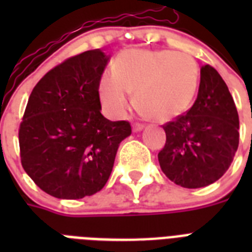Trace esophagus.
<instances>
[{"label": "esophagus", "instance_id": "1", "mask_svg": "<svg viewBox=\"0 0 252 252\" xmlns=\"http://www.w3.org/2000/svg\"><path fill=\"white\" fill-rule=\"evenodd\" d=\"M144 128H145V126H144V124H141V123H134L133 126H132L133 132H141Z\"/></svg>", "mask_w": 252, "mask_h": 252}]
</instances>
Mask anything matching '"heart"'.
I'll list each match as a JSON object with an SVG mask.
<instances>
[{
	"mask_svg": "<svg viewBox=\"0 0 252 252\" xmlns=\"http://www.w3.org/2000/svg\"><path fill=\"white\" fill-rule=\"evenodd\" d=\"M199 87V66L187 53L130 49L120 53L112 72L99 81V96L112 116L122 118L132 106L156 122H170L188 110Z\"/></svg>",
	"mask_w": 252,
	"mask_h": 252,
	"instance_id": "obj_1",
	"label": "heart"
}]
</instances>
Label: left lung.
I'll return each instance as SVG.
<instances>
[{
    "instance_id": "1",
    "label": "left lung",
    "mask_w": 252,
    "mask_h": 252,
    "mask_svg": "<svg viewBox=\"0 0 252 252\" xmlns=\"http://www.w3.org/2000/svg\"><path fill=\"white\" fill-rule=\"evenodd\" d=\"M163 129L166 144L158 161L171 182L184 188L205 187L227 171L238 149L239 118L230 91L213 66H201L193 106Z\"/></svg>"
}]
</instances>
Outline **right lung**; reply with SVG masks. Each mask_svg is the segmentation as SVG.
<instances>
[{
	"label": "right lung",
	"instance_id": "add662e5",
	"mask_svg": "<svg viewBox=\"0 0 252 252\" xmlns=\"http://www.w3.org/2000/svg\"><path fill=\"white\" fill-rule=\"evenodd\" d=\"M110 56L91 49L51 69L33 87L19 126L22 166L57 199H82L110 178L128 122L100 114L99 81Z\"/></svg>",
	"mask_w": 252,
	"mask_h": 252
}]
</instances>
